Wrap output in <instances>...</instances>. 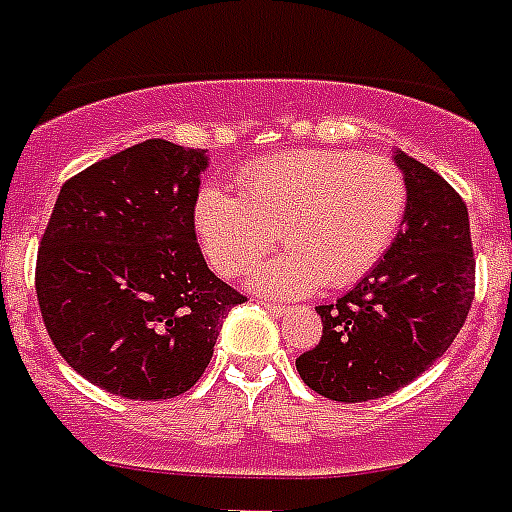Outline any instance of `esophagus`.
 Returning a JSON list of instances; mask_svg holds the SVG:
<instances>
[{"mask_svg":"<svg viewBox=\"0 0 512 512\" xmlns=\"http://www.w3.org/2000/svg\"><path fill=\"white\" fill-rule=\"evenodd\" d=\"M264 306H267V312L275 314V317H282V314L290 312L288 306H282V304H264Z\"/></svg>","mask_w":512,"mask_h":512,"instance_id":"esophagus-1","label":"esophagus"}]
</instances>
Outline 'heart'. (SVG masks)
Returning a JSON list of instances; mask_svg holds the SVG:
<instances>
[{
    "label": "heart",
    "mask_w": 512,
    "mask_h": 512,
    "mask_svg": "<svg viewBox=\"0 0 512 512\" xmlns=\"http://www.w3.org/2000/svg\"><path fill=\"white\" fill-rule=\"evenodd\" d=\"M240 195L208 185L195 200V227L224 277L248 275L277 243L253 285L269 296H301L317 285L346 288L375 269L407 214L404 171L380 153L290 150L251 163Z\"/></svg>",
    "instance_id": "1"
}]
</instances>
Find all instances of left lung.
<instances>
[{
  "label": "left lung",
  "mask_w": 512,
  "mask_h": 512,
  "mask_svg": "<svg viewBox=\"0 0 512 512\" xmlns=\"http://www.w3.org/2000/svg\"><path fill=\"white\" fill-rule=\"evenodd\" d=\"M410 200L404 227L370 275L317 306L322 338L296 359L306 386L333 402H367L423 375L455 341L476 293L465 200L447 179L396 155Z\"/></svg>",
  "instance_id": "8db88e82"
}]
</instances>
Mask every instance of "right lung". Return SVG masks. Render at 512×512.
Masks as SVG:
<instances>
[{
  "label": "right lung",
  "instance_id": "1",
  "mask_svg": "<svg viewBox=\"0 0 512 512\" xmlns=\"http://www.w3.org/2000/svg\"><path fill=\"white\" fill-rule=\"evenodd\" d=\"M206 150L147 140L63 185L36 253V298L60 357L140 402L190 391L224 314L245 296L208 269L195 237Z\"/></svg>",
  "mask_w": 512,
  "mask_h": 512
}]
</instances>
